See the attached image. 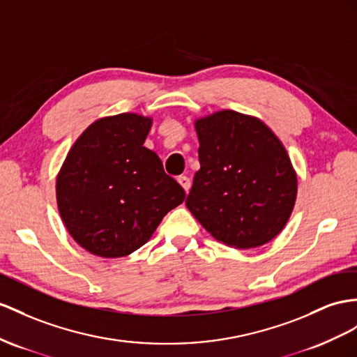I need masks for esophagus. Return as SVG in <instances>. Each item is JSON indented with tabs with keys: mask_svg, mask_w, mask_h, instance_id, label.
<instances>
[{
	"mask_svg": "<svg viewBox=\"0 0 357 357\" xmlns=\"http://www.w3.org/2000/svg\"><path fill=\"white\" fill-rule=\"evenodd\" d=\"M178 182L181 184V187L185 190V193H188V190H190V187H191L190 178H187V176H179V178H178Z\"/></svg>",
	"mask_w": 357,
	"mask_h": 357,
	"instance_id": "34e87169",
	"label": "esophagus"
}]
</instances>
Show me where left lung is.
I'll return each mask as SVG.
<instances>
[{"label": "left lung", "mask_w": 357, "mask_h": 357, "mask_svg": "<svg viewBox=\"0 0 357 357\" xmlns=\"http://www.w3.org/2000/svg\"><path fill=\"white\" fill-rule=\"evenodd\" d=\"M200 169L185 200L197 222L235 249L278 236L297 197L287 149L258 117L222 109L197 119Z\"/></svg>", "instance_id": "left-lung-1"}]
</instances>
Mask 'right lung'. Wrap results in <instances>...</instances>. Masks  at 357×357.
Listing matches in <instances>:
<instances>
[{"mask_svg": "<svg viewBox=\"0 0 357 357\" xmlns=\"http://www.w3.org/2000/svg\"><path fill=\"white\" fill-rule=\"evenodd\" d=\"M152 119L122 113L81 134L57 175V206L81 248L100 258L140 249L185 191L143 143Z\"/></svg>", "mask_w": 357, "mask_h": 357, "instance_id": "add662e5", "label": "right lung"}]
</instances>
